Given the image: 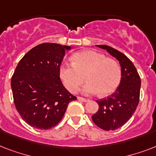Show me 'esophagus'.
<instances>
[{"label":"esophagus","mask_w":156,"mask_h":156,"mask_svg":"<svg viewBox=\"0 0 156 156\" xmlns=\"http://www.w3.org/2000/svg\"><path fill=\"white\" fill-rule=\"evenodd\" d=\"M78 100H80V101H83V102H87L88 101L87 99H85L83 97H78Z\"/></svg>","instance_id":"34e87169"}]
</instances>
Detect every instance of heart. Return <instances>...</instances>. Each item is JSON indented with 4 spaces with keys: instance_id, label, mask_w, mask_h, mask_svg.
<instances>
[{
    "instance_id": "obj_1",
    "label": "heart",
    "mask_w": 156,
    "mask_h": 156,
    "mask_svg": "<svg viewBox=\"0 0 156 156\" xmlns=\"http://www.w3.org/2000/svg\"><path fill=\"white\" fill-rule=\"evenodd\" d=\"M72 66L63 64L59 69V76L66 89L76 93L85 79L88 83L83 87L85 94L98 92L100 96L111 95L121 83V71L115 60L93 50H83L71 56Z\"/></svg>"
}]
</instances>
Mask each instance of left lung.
Segmentation results:
<instances>
[{"label":"left lung","mask_w":156,"mask_h":156,"mask_svg":"<svg viewBox=\"0 0 156 156\" xmlns=\"http://www.w3.org/2000/svg\"><path fill=\"white\" fill-rule=\"evenodd\" d=\"M119 61L121 67L120 85L108 98L96 100L99 110L91 116L93 122L104 130H115L124 126L134 113L139 103L141 79L133 62L118 50L97 45Z\"/></svg>","instance_id":"obj_1"}]
</instances>
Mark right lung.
Segmentation results:
<instances>
[{
    "mask_svg": "<svg viewBox=\"0 0 156 156\" xmlns=\"http://www.w3.org/2000/svg\"><path fill=\"white\" fill-rule=\"evenodd\" d=\"M69 46L44 43L30 49L18 62L11 78L13 102L21 117L39 129L61 121L77 98L62 84L59 69Z\"/></svg>",
    "mask_w": 156,
    "mask_h": 156,
    "instance_id": "right-lung-1",
    "label": "right lung"
}]
</instances>
